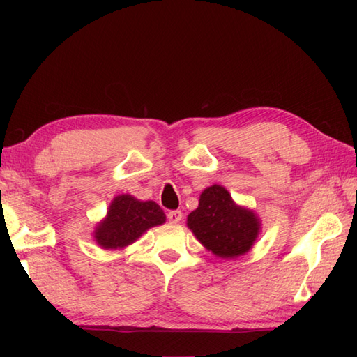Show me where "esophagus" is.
<instances>
[{
	"label": "esophagus",
	"instance_id": "1",
	"mask_svg": "<svg viewBox=\"0 0 357 357\" xmlns=\"http://www.w3.org/2000/svg\"><path fill=\"white\" fill-rule=\"evenodd\" d=\"M167 218H169V221L172 224H178L181 222V219H183V213H181V210H173V211H169Z\"/></svg>",
	"mask_w": 357,
	"mask_h": 357
}]
</instances>
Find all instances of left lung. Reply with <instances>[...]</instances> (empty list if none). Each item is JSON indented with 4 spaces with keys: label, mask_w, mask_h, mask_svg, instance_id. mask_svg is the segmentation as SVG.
<instances>
[{
    "label": "left lung",
    "mask_w": 357,
    "mask_h": 357,
    "mask_svg": "<svg viewBox=\"0 0 357 357\" xmlns=\"http://www.w3.org/2000/svg\"><path fill=\"white\" fill-rule=\"evenodd\" d=\"M187 227L208 252L234 259L253 248L262 222L255 210L239 206L225 187L213 184L202 190L198 208L187 216Z\"/></svg>",
    "instance_id": "1"
}]
</instances>
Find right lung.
Returning a JSON list of instances; mask_svg holds the SVG:
<instances>
[{"label":"right lung","instance_id":"obj_1","mask_svg":"<svg viewBox=\"0 0 357 357\" xmlns=\"http://www.w3.org/2000/svg\"><path fill=\"white\" fill-rule=\"evenodd\" d=\"M164 222V211L155 201H141L127 193L118 195L110 202L105 218L95 225L93 241L104 250H123L151 227Z\"/></svg>","mask_w":357,"mask_h":357}]
</instances>
